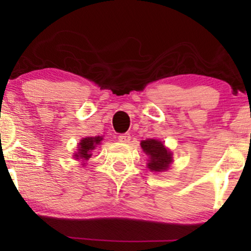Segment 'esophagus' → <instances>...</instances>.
Wrapping results in <instances>:
<instances>
[{"label": "esophagus", "mask_w": 251, "mask_h": 251, "mask_svg": "<svg viewBox=\"0 0 251 251\" xmlns=\"http://www.w3.org/2000/svg\"><path fill=\"white\" fill-rule=\"evenodd\" d=\"M118 139H119V142H122V143H129V140H131V134L122 133V134L118 135Z\"/></svg>", "instance_id": "esophagus-1"}]
</instances>
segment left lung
<instances>
[{
	"mask_svg": "<svg viewBox=\"0 0 251 251\" xmlns=\"http://www.w3.org/2000/svg\"><path fill=\"white\" fill-rule=\"evenodd\" d=\"M142 149L149 155V169L151 171H165L172 162L171 153L165 149L162 142L155 139H146L140 143Z\"/></svg>",
	"mask_w": 251,
	"mask_h": 251,
	"instance_id": "1",
	"label": "left lung"
}]
</instances>
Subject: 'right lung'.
Masks as SVG:
<instances>
[{
    "label": "right lung",
    "instance_id": "right-lung-1",
    "mask_svg": "<svg viewBox=\"0 0 251 251\" xmlns=\"http://www.w3.org/2000/svg\"><path fill=\"white\" fill-rule=\"evenodd\" d=\"M102 140L101 137H87L83 138L81 143L79 144V149H77V153H75L76 159L87 160L91 158V152L96 149L98 144Z\"/></svg>",
    "mask_w": 251,
    "mask_h": 251
}]
</instances>
